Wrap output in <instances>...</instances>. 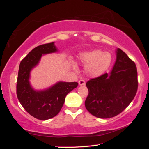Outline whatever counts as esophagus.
<instances>
[{
  "label": "esophagus",
  "instance_id": "1",
  "mask_svg": "<svg viewBox=\"0 0 149 149\" xmlns=\"http://www.w3.org/2000/svg\"><path fill=\"white\" fill-rule=\"evenodd\" d=\"M79 85H85V81L84 79H81L79 81Z\"/></svg>",
  "mask_w": 149,
  "mask_h": 149
}]
</instances>
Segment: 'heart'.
Returning <instances> with one entry per match:
<instances>
[{"instance_id": "obj_1", "label": "heart", "mask_w": 149, "mask_h": 149, "mask_svg": "<svg viewBox=\"0 0 149 149\" xmlns=\"http://www.w3.org/2000/svg\"><path fill=\"white\" fill-rule=\"evenodd\" d=\"M79 61L85 65V72L90 77H97L107 71L112 62V56L108 52L95 49L79 54ZM76 69V66H74Z\"/></svg>"}]
</instances>
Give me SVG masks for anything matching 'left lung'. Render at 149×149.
<instances>
[{
  "label": "left lung",
  "instance_id": "1",
  "mask_svg": "<svg viewBox=\"0 0 149 149\" xmlns=\"http://www.w3.org/2000/svg\"><path fill=\"white\" fill-rule=\"evenodd\" d=\"M112 72L91 79L86 84L89 94L86 109L100 118H110L128 107L137 93V71L135 62L120 49Z\"/></svg>",
  "mask_w": 149,
  "mask_h": 149
}]
</instances>
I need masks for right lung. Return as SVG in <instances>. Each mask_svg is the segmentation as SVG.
<instances>
[{
	"mask_svg": "<svg viewBox=\"0 0 149 149\" xmlns=\"http://www.w3.org/2000/svg\"><path fill=\"white\" fill-rule=\"evenodd\" d=\"M54 42L39 45L33 49L20 62L16 94L20 104L29 114L41 120L54 117L63 107L65 98L78 85L77 82L60 81L47 89L37 91L29 82L30 72L39 64L43 54L57 52Z\"/></svg>",
	"mask_w": 149,
	"mask_h": 149,
	"instance_id": "1",
	"label": "right lung"
}]
</instances>
